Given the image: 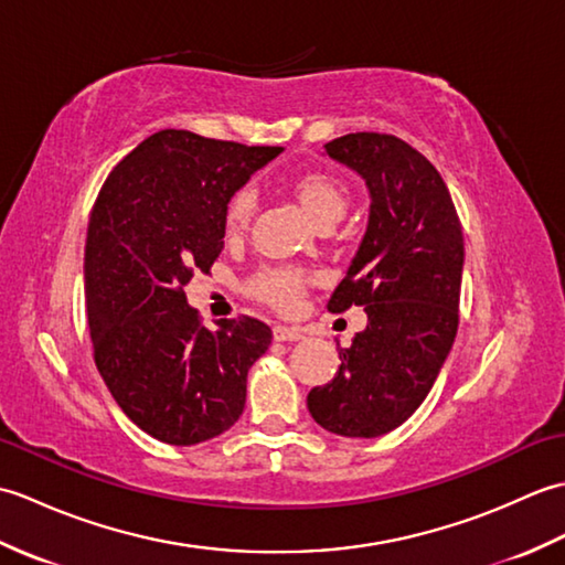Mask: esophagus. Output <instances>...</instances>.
Segmentation results:
<instances>
[{
    "label": "esophagus",
    "instance_id": "esophagus-1",
    "mask_svg": "<svg viewBox=\"0 0 565 565\" xmlns=\"http://www.w3.org/2000/svg\"><path fill=\"white\" fill-rule=\"evenodd\" d=\"M274 340H276V342H298V340H303V330L286 328V326H276V328H274Z\"/></svg>",
    "mask_w": 565,
    "mask_h": 565
}]
</instances>
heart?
<instances>
[{
  "mask_svg": "<svg viewBox=\"0 0 565 565\" xmlns=\"http://www.w3.org/2000/svg\"><path fill=\"white\" fill-rule=\"evenodd\" d=\"M294 189H296L298 201L303 203V209L313 215L318 223L326 218H340L347 209V199H350L340 179H334L328 172H306L296 179ZM252 211H255V191L249 186L237 189L231 196V201H227V209H225L227 231L231 233L243 231ZM308 281L310 276L301 269L271 267L252 276L249 291L257 298H262V301L289 310L298 303V298L303 296Z\"/></svg>",
  "mask_w": 565,
  "mask_h": 565,
  "instance_id": "1",
  "label": "heart"
}]
</instances>
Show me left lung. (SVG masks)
<instances>
[{
    "instance_id": "left-lung-1",
    "label": "left lung",
    "mask_w": 565,
    "mask_h": 565,
    "mask_svg": "<svg viewBox=\"0 0 565 565\" xmlns=\"http://www.w3.org/2000/svg\"><path fill=\"white\" fill-rule=\"evenodd\" d=\"M326 152L364 177L369 225L332 313L362 306L366 328L340 350L342 364L308 393V411L340 437H381L411 417L447 359L459 328L463 233L441 174L388 134L334 138Z\"/></svg>"
}]
</instances>
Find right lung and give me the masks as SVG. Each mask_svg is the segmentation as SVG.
I'll return each mask as SVG.
<instances>
[{
  "label": "right lung",
  "mask_w": 565,
  "mask_h": 565,
  "mask_svg": "<svg viewBox=\"0 0 565 565\" xmlns=\"http://www.w3.org/2000/svg\"><path fill=\"white\" fill-rule=\"evenodd\" d=\"M279 152L167 128L128 152L94 201L84 245L94 362L118 407L164 444L231 429L247 371L269 350L257 318L203 328L184 286L218 259L227 201Z\"/></svg>",
  "instance_id": "right-lung-1"
}]
</instances>
